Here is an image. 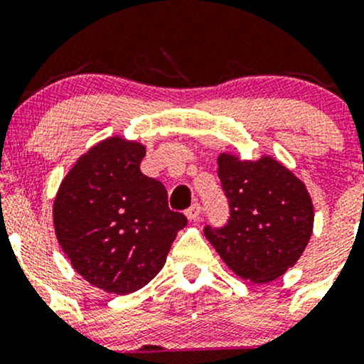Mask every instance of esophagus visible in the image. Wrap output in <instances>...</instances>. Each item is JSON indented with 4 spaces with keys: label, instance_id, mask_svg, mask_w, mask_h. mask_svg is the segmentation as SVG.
Listing matches in <instances>:
<instances>
[{
    "label": "esophagus",
    "instance_id": "34e87169",
    "mask_svg": "<svg viewBox=\"0 0 364 364\" xmlns=\"http://www.w3.org/2000/svg\"><path fill=\"white\" fill-rule=\"evenodd\" d=\"M186 217L190 220H198V217H200V214H202V207H200V203H193V205H191L190 208H186Z\"/></svg>",
    "mask_w": 364,
    "mask_h": 364
}]
</instances>
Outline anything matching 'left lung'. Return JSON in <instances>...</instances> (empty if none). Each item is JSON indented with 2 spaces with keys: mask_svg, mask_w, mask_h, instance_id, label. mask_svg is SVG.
<instances>
[{
  "mask_svg": "<svg viewBox=\"0 0 364 364\" xmlns=\"http://www.w3.org/2000/svg\"><path fill=\"white\" fill-rule=\"evenodd\" d=\"M217 162L229 219L220 228L205 225V237L240 277L257 284L281 277L310 241L313 205L306 188L270 157L252 162L223 154Z\"/></svg>",
  "mask_w": 364,
  "mask_h": 364,
  "instance_id": "obj_1",
  "label": "left lung"
}]
</instances>
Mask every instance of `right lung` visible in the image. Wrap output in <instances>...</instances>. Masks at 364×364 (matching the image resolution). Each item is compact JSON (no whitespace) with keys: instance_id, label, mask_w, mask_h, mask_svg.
I'll return each instance as SVG.
<instances>
[{"instance_id":"obj_1","label":"right lung","mask_w":364,"mask_h":364,"mask_svg":"<svg viewBox=\"0 0 364 364\" xmlns=\"http://www.w3.org/2000/svg\"><path fill=\"white\" fill-rule=\"evenodd\" d=\"M144 156L136 141L104 140L78 159L54 200V229L73 269L114 294L152 281L188 224L169 208L164 185L140 171Z\"/></svg>"}]
</instances>
